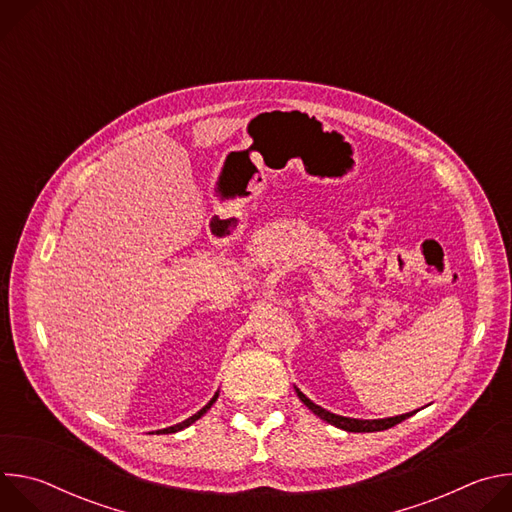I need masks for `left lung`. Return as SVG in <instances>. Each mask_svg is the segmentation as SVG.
Masks as SVG:
<instances>
[{
	"label": "left lung",
	"mask_w": 512,
	"mask_h": 512,
	"mask_svg": "<svg viewBox=\"0 0 512 512\" xmlns=\"http://www.w3.org/2000/svg\"><path fill=\"white\" fill-rule=\"evenodd\" d=\"M298 397L302 399V403L312 409L320 419L344 429V431H354V433H369V431H383V429H389L397 423H401L403 419L411 417V413H405V415H397V417H387V419H352V417H342V415H336V413H330L326 409H322L320 405L312 403L300 389H296Z\"/></svg>",
	"instance_id": "8db88e82"
}]
</instances>
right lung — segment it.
I'll use <instances>...</instances> for the list:
<instances>
[{
	"label": "right lung",
	"mask_w": 512,
	"mask_h": 512,
	"mask_svg": "<svg viewBox=\"0 0 512 512\" xmlns=\"http://www.w3.org/2000/svg\"><path fill=\"white\" fill-rule=\"evenodd\" d=\"M216 397H218V393H216V395H214V397H212V399H210V401H208V403H206L198 413H194V415H192V417H188L186 421H182V423H178V425H172V427H168V429H164V431H166V433H174V431H180V429H184V427L192 425L196 419H200V417L210 409V405L216 401Z\"/></svg>",
	"instance_id": "1"
}]
</instances>
